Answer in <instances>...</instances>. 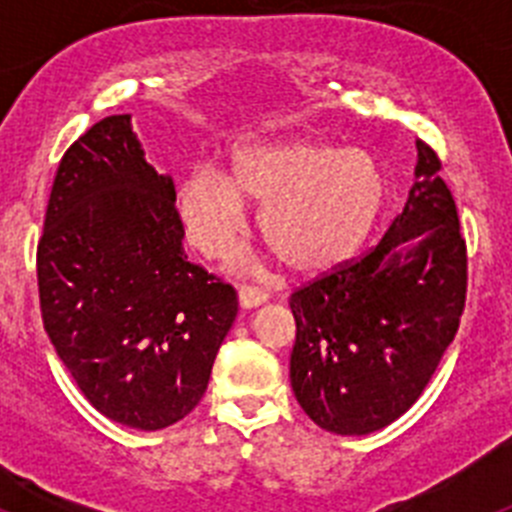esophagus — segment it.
<instances>
[{"label":"esophagus","mask_w":512,"mask_h":512,"mask_svg":"<svg viewBox=\"0 0 512 512\" xmlns=\"http://www.w3.org/2000/svg\"><path fill=\"white\" fill-rule=\"evenodd\" d=\"M238 300H241V307L251 310V307L264 305V302L269 300V295H266L261 287H251V284H243V287L238 289Z\"/></svg>","instance_id":"34e87169"}]
</instances>
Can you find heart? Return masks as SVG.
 I'll use <instances>...</instances> for the list:
<instances>
[{
	"instance_id": "1",
	"label": "heart",
	"mask_w": 512,
	"mask_h": 512,
	"mask_svg": "<svg viewBox=\"0 0 512 512\" xmlns=\"http://www.w3.org/2000/svg\"><path fill=\"white\" fill-rule=\"evenodd\" d=\"M248 202L264 205L261 238L295 274L351 259L382 215L387 176L377 156L318 140L256 143L235 153L233 179L200 166L179 192L184 225L207 256L230 251Z\"/></svg>"
}]
</instances>
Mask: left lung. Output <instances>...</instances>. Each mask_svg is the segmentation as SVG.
Masks as SVG:
<instances>
[{
	"label": "left lung",
	"mask_w": 512,
	"mask_h": 512,
	"mask_svg": "<svg viewBox=\"0 0 512 512\" xmlns=\"http://www.w3.org/2000/svg\"><path fill=\"white\" fill-rule=\"evenodd\" d=\"M467 279L454 194L418 138L415 184L382 241L289 295V379L312 423L366 436L400 418L454 341Z\"/></svg>",
	"instance_id": "obj_1"
}]
</instances>
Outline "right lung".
<instances>
[{
    "label": "right lung",
    "mask_w": 512,
    "mask_h": 512,
    "mask_svg": "<svg viewBox=\"0 0 512 512\" xmlns=\"http://www.w3.org/2000/svg\"><path fill=\"white\" fill-rule=\"evenodd\" d=\"M171 176L143 158L130 115L63 153L38 241L45 333L110 420L161 431L187 418L238 312L233 284L189 261Z\"/></svg>",
    "instance_id": "1"
}]
</instances>
